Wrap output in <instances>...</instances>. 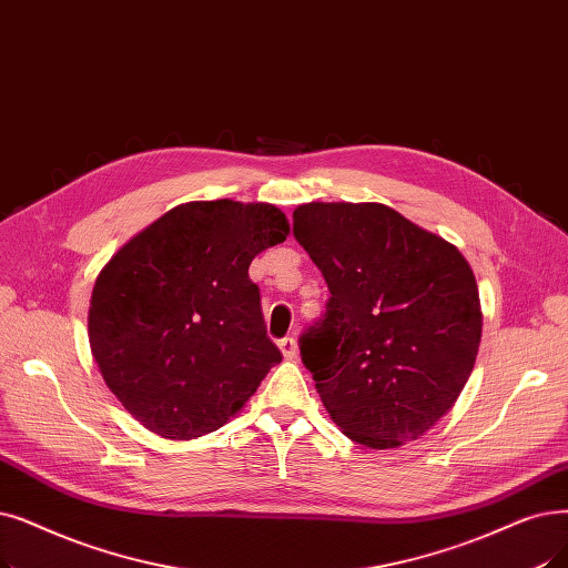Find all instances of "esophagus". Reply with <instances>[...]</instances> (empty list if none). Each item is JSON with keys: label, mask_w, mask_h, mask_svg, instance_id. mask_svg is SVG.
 I'll return each instance as SVG.
<instances>
[{"label": "esophagus", "mask_w": 568, "mask_h": 568, "mask_svg": "<svg viewBox=\"0 0 568 568\" xmlns=\"http://www.w3.org/2000/svg\"><path fill=\"white\" fill-rule=\"evenodd\" d=\"M278 348H281V353H283L285 359H294V357L300 355V345H297V338H294V336L281 338V341H278Z\"/></svg>", "instance_id": "esophagus-1"}]
</instances>
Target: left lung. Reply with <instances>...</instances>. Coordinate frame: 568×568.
<instances>
[{
    "label": "left lung",
    "mask_w": 568,
    "mask_h": 568,
    "mask_svg": "<svg viewBox=\"0 0 568 568\" xmlns=\"http://www.w3.org/2000/svg\"><path fill=\"white\" fill-rule=\"evenodd\" d=\"M294 239L332 292L302 359L336 427L387 450L425 436L474 372L483 311L453 243L376 202L294 209Z\"/></svg>",
    "instance_id": "1"
}]
</instances>
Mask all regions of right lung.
I'll return each instance as SVG.
<instances>
[{
  "label": "right lung",
  "instance_id": "right-lung-1",
  "mask_svg": "<svg viewBox=\"0 0 568 568\" xmlns=\"http://www.w3.org/2000/svg\"><path fill=\"white\" fill-rule=\"evenodd\" d=\"M287 234L274 204L187 202L104 264L90 297V351L145 429L171 440L220 429L283 359L248 266Z\"/></svg>",
  "mask_w": 568,
  "mask_h": 568
}]
</instances>
